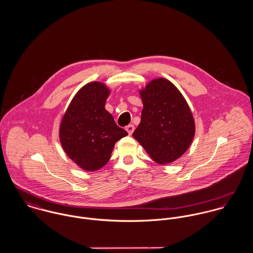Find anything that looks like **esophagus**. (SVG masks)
<instances>
[{"mask_svg":"<svg viewBox=\"0 0 253 253\" xmlns=\"http://www.w3.org/2000/svg\"><path fill=\"white\" fill-rule=\"evenodd\" d=\"M126 130L127 131L128 135H131V134H132V132L134 131V126H133V125H129V126H127L126 127Z\"/></svg>","mask_w":253,"mask_h":253,"instance_id":"obj_1","label":"esophagus"}]
</instances>
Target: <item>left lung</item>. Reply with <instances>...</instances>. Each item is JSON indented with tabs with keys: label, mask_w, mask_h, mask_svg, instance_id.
<instances>
[{
	"label": "left lung",
	"mask_w": 253,
	"mask_h": 253,
	"mask_svg": "<svg viewBox=\"0 0 253 253\" xmlns=\"http://www.w3.org/2000/svg\"><path fill=\"white\" fill-rule=\"evenodd\" d=\"M140 96L141 122L133 137L156 163L174 162L188 150L195 135V121L185 98L164 78L151 81Z\"/></svg>",
	"instance_id": "left-lung-1"
}]
</instances>
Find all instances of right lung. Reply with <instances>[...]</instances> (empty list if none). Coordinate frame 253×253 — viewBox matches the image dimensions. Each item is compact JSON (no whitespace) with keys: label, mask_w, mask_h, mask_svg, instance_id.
<instances>
[{"label":"right lung","mask_w":253,"mask_h":253,"mask_svg":"<svg viewBox=\"0 0 253 253\" xmlns=\"http://www.w3.org/2000/svg\"><path fill=\"white\" fill-rule=\"evenodd\" d=\"M108 87L99 82L84 85L74 96L60 124L59 139L81 169L94 171L110 160L116 142L127 135L105 109Z\"/></svg>","instance_id":"right-lung-1"}]
</instances>
